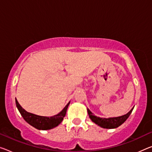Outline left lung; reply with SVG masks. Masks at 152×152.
Instances as JSON below:
<instances>
[{
    "label": "left lung",
    "instance_id": "1",
    "mask_svg": "<svg viewBox=\"0 0 152 152\" xmlns=\"http://www.w3.org/2000/svg\"><path fill=\"white\" fill-rule=\"evenodd\" d=\"M134 108V107H133ZM133 108L126 115H124L120 117H116V118H101L99 117L94 115L92 112L89 109H87L88 115L90 118L93 122H94L96 124L99 125V126L104 128H115L120 126L122 124L127 120L128 117L130 116V113H132Z\"/></svg>",
    "mask_w": 152,
    "mask_h": 152
}]
</instances>
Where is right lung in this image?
Listing matches in <instances>:
<instances>
[{
  "mask_svg": "<svg viewBox=\"0 0 152 152\" xmlns=\"http://www.w3.org/2000/svg\"><path fill=\"white\" fill-rule=\"evenodd\" d=\"M15 102L18 109L19 110L20 114L22 115L26 122L28 123L32 126L37 128V129L43 130L52 129V128L56 127L57 126L59 125L62 122L65 115H66V110L70 104L69 102L65 106L64 108L59 113L57 114V115L52 117H45L37 115H35V114L27 112L25 109H24L21 107L17 100H15Z\"/></svg>",
  "mask_w": 152,
  "mask_h": 152,
  "instance_id": "right-lung-1",
  "label": "right lung"
}]
</instances>
